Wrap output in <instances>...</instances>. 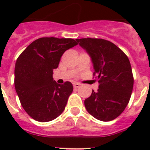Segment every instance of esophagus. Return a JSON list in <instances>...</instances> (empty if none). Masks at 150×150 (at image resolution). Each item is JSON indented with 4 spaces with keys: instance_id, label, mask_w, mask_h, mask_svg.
Here are the masks:
<instances>
[{
    "instance_id": "esophagus-1",
    "label": "esophagus",
    "mask_w": 150,
    "mask_h": 150,
    "mask_svg": "<svg viewBox=\"0 0 150 150\" xmlns=\"http://www.w3.org/2000/svg\"><path fill=\"white\" fill-rule=\"evenodd\" d=\"M80 85H81V83H74V88H77L78 87H80Z\"/></svg>"
}]
</instances>
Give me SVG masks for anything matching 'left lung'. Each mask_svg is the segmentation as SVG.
Wrapping results in <instances>:
<instances>
[{
  "label": "left lung",
  "mask_w": 150,
  "mask_h": 150,
  "mask_svg": "<svg viewBox=\"0 0 150 150\" xmlns=\"http://www.w3.org/2000/svg\"><path fill=\"white\" fill-rule=\"evenodd\" d=\"M90 55L94 76L99 83L97 92L84 100L87 111L102 121L119 117L129 103L134 84L132 67L127 56L113 43L104 39H76Z\"/></svg>",
  "instance_id": "1"
}]
</instances>
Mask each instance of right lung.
Instances as JSON below:
<instances>
[{
    "label": "right lung",
    "mask_w": 150,
    "mask_h": 150,
    "mask_svg": "<svg viewBox=\"0 0 150 150\" xmlns=\"http://www.w3.org/2000/svg\"><path fill=\"white\" fill-rule=\"evenodd\" d=\"M78 45L71 38H41L29 45L16 60L15 88L25 111L35 120L47 122L61 114L73 92L69 81L59 84L53 69L67 50Z\"/></svg>",
    "instance_id": "add662e5"
}]
</instances>
